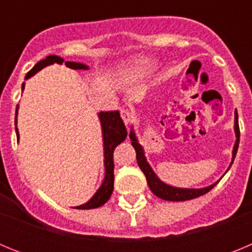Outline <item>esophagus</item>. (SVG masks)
Listing matches in <instances>:
<instances>
[{
	"label": "esophagus",
	"instance_id": "34e87169",
	"mask_svg": "<svg viewBox=\"0 0 252 252\" xmlns=\"http://www.w3.org/2000/svg\"><path fill=\"white\" fill-rule=\"evenodd\" d=\"M121 117H122V120H124L125 124L127 125V124H130V122L133 120V113L131 112L130 110H122L121 111Z\"/></svg>",
	"mask_w": 252,
	"mask_h": 252
}]
</instances>
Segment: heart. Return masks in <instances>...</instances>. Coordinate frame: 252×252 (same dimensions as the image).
<instances>
[{"label": "heart", "instance_id": "1", "mask_svg": "<svg viewBox=\"0 0 252 252\" xmlns=\"http://www.w3.org/2000/svg\"><path fill=\"white\" fill-rule=\"evenodd\" d=\"M149 65V62L146 59H144V58H136V59H133L132 62H131V73H140L141 70H144V69L148 68Z\"/></svg>", "mask_w": 252, "mask_h": 252}]
</instances>
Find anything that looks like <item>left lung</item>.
<instances>
[{
	"label": "left lung",
	"mask_w": 252,
	"mask_h": 252,
	"mask_svg": "<svg viewBox=\"0 0 252 252\" xmlns=\"http://www.w3.org/2000/svg\"><path fill=\"white\" fill-rule=\"evenodd\" d=\"M235 131H236V142L235 146H233V153H232V162L233 159L236 157V153H237V149H239V142H240V127H239V116L237 112H235ZM131 144L135 148L136 151V160L137 164H139L140 169L142 170V173L145 174L146 180H148V186L151 189V192L157 197L161 198V199H165V201H173V202H179V201H189V199H193V198L201 197V195L208 193L213 187L217 183L212 184V186L206 187V188L201 189H183V188H175V187L166 186L165 183H162L161 180L155 175V173L153 171V169L150 168L149 162L146 161L145 155H144V150H142L141 145L137 142L136 136L133 131H131L130 133Z\"/></svg>",
	"instance_id": "obj_1"
}]
</instances>
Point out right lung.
<instances>
[{"label":"right lung","instance_id":"1","mask_svg":"<svg viewBox=\"0 0 252 252\" xmlns=\"http://www.w3.org/2000/svg\"><path fill=\"white\" fill-rule=\"evenodd\" d=\"M64 60L57 55H49L44 60H40L39 63L34 65V68L31 69L30 72L26 74V79L30 78L31 75H34L35 73L39 72L40 69H43L44 66L50 65V64H62ZM65 65L68 68L72 69H88V66L81 63H75V62H65ZM22 90H24V84H22ZM19 108V106H17ZM17 108H16V116H17ZM99 120H101L102 126V133H103V149H104V166H106V175H104V180L102 183L101 188L97 190L94 195L91 198V201L87 202L86 204L78 206L75 208L78 209H92L98 208V207L103 206L108 199H110L111 194L113 192V180H115V175H113V150L119 144H121L126 136H127V131L125 127V124L122 119L120 117L119 111H110V112H99ZM17 139H19V132H17Z\"/></svg>","mask_w":252,"mask_h":252}]
</instances>
